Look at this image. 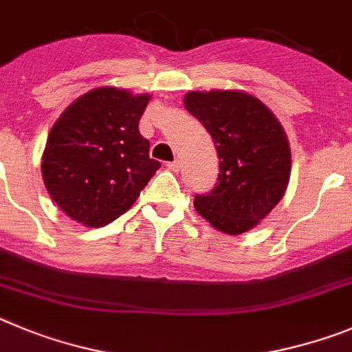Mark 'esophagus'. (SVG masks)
<instances>
[{
	"label": "esophagus",
	"instance_id": "1",
	"mask_svg": "<svg viewBox=\"0 0 352 352\" xmlns=\"http://www.w3.org/2000/svg\"><path fill=\"white\" fill-rule=\"evenodd\" d=\"M166 166H168V170H172V172H179L180 170V161H172V163H166Z\"/></svg>",
	"mask_w": 352,
	"mask_h": 352
}]
</instances>
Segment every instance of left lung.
<instances>
[{"label":"left lung","mask_w":352,"mask_h":352,"mask_svg":"<svg viewBox=\"0 0 352 352\" xmlns=\"http://www.w3.org/2000/svg\"><path fill=\"white\" fill-rule=\"evenodd\" d=\"M184 105L210 133L219 175L195 208L215 230L240 235L270 214L289 182L291 151L274 113L240 91L186 94Z\"/></svg>","instance_id":"left-lung-1"}]
</instances>
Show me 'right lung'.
Here are the masks:
<instances>
[{
  "mask_svg": "<svg viewBox=\"0 0 352 352\" xmlns=\"http://www.w3.org/2000/svg\"><path fill=\"white\" fill-rule=\"evenodd\" d=\"M148 100V94L98 87L75 100L52 126L43 182L68 217L87 228L112 223L160 170L138 131Z\"/></svg>",
  "mask_w": 352,
  "mask_h": 352,
  "instance_id": "add662e5",
  "label": "right lung"
}]
</instances>
